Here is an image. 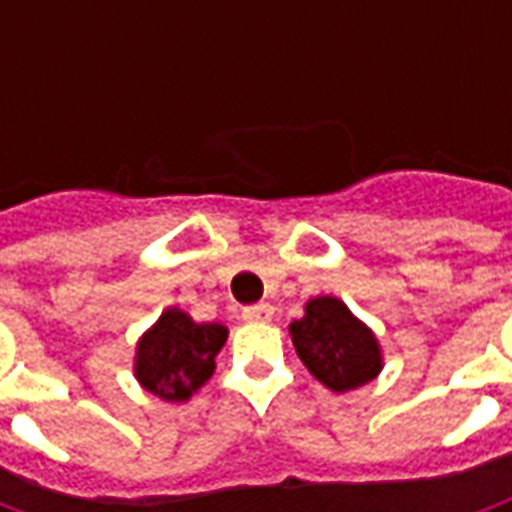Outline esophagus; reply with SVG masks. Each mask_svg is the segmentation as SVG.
<instances>
[{"mask_svg":"<svg viewBox=\"0 0 512 512\" xmlns=\"http://www.w3.org/2000/svg\"><path fill=\"white\" fill-rule=\"evenodd\" d=\"M274 315V307L271 304H255V307H246L244 321L249 323H268Z\"/></svg>","mask_w":512,"mask_h":512,"instance_id":"34e87169","label":"esophagus"}]
</instances>
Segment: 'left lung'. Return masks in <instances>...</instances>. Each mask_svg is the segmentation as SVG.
<instances>
[{
    "mask_svg": "<svg viewBox=\"0 0 512 512\" xmlns=\"http://www.w3.org/2000/svg\"><path fill=\"white\" fill-rule=\"evenodd\" d=\"M288 332L304 367L332 392L359 389L384 370L376 332L337 296H312Z\"/></svg>",
    "mask_w": 512,
    "mask_h": 512,
    "instance_id": "left-lung-1",
    "label": "left lung"
}]
</instances>
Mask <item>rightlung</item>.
<instances>
[{"label": "right lung", "mask_w": 512, "mask_h": 512, "mask_svg": "<svg viewBox=\"0 0 512 512\" xmlns=\"http://www.w3.org/2000/svg\"><path fill=\"white\" fill-rule=\"evenodd\" d=\"M227 334L224 323H197L180 307H167L136 340L134 378L150 395L186 403L213 376Z\"/></svg>", "instance_id": "right-lung-1"}]
</instances>
